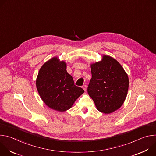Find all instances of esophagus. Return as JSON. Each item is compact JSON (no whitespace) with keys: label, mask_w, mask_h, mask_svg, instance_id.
Returning a JSON list of instances; mask_svg holds the SVG:
<instances>
[{"label":"esophagus","mask_w":156,"mask_h":156,"mask_svg":"<svg viewBox=\"0 0 156 156\" xmlns=\"http://www.w3.org/2000/svg\"><path fill=\"white\" fill-rule=\"evenodd\" d=\"M86 85H85V84H84V85H83L82 86V87H83V90H84V91H86Z\"/></svg>","instance_id":"34e87169"}]
</instances>
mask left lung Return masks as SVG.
Instances as JSON below:
<instances>
[{
  "instance_id": "1",
  "label": "left lung",
  "mask_w": 156,
  "mask_h": 156,
  "mask_svg": "<svg viewBox=\"0 0 156 156\" xmlns=\"http://www.w3.org/2000/svg\"><path fill=\"white\" fill-rule=\"evenodd\" d=\"M92 78L87 93L98 110L110 114L123 104L128 90V77L122 65L114 58L104 55L102 60L91 65Z\"/></svg>"
}]
</instances>
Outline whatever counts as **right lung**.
Listing matches in <instances>:
<instances>
[{"instance_id":"1","label":"right lung","mask_w":156,"mask_h":156,"mask_svg":"<svg viewBox=\"0 0 156 156\" xmlns=\"http://www.w3.org/2000/svg\"><path fill=\"white\" fill-rule=\"evenodd\" d=\"M66 69L65 62H59L57 57H54L41 66L36 83L44 102L59 112L70 108L84 92L81 87L75 85L72 76Z\"/></svg>"}]
</instances>
